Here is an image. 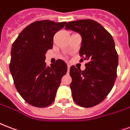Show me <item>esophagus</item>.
Wrapping results in <instances>:
<instances>
[{
	"label": "esophagus",
	"instance_id": "34e87169",
	"mask_svg": "<svg viewBox=\"0 0 130 130\" xmlns=\"http://www.w3.org/2000/svg\"><path fill=\"white\" fill-rule=\"evenodd\" d=\"M69 69H70V65H69V64H67V72H69Z\"/></svg>",
	"mask_w": 130,
	"mask_h": 130
}]
</instances>
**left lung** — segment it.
Returning a JSON list of instances; mask_svg holds the SVG:
<instances>
[{
	"label": "left lung",
	"instance_id": "left-lung-1",
	"mask_svg": "<svg viewBox=\"0 0 130 130\" xmlns=\"http://www.w3.org/2000/svg\"><path fill=\"white\" fill-rule=\"evenodd\" d=\"M65 29L80 34V61H88L84 71L70 67L73 100L80 106H95L106 98L117 76L119 57L114 39L100 24L89 19L69 22Z\"/></svg>",
	"mask_w": 130,
	"mask_h": 130
}]
</instances>
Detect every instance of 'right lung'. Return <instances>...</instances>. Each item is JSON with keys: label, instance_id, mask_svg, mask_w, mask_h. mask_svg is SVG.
<instances>
[{"label": "right lung", "instance_id": "1", "mask_svg": "<svg viewBox=\"0 0 130 130\" xmlns=\"http://www.w3.org/2000/svg\"><path fill=\"white\" fill-rule=\"evenodd\" d=\"M66 22L41 20L32 22L22 31L11 47L9 70L15 87L30 105L45 108L53 103L61 81L67 71L61 59L46 66L45 54L53 46L55 33Z\"/></svg>", "mask_w": 130, "mask_h": 130}]
</instances>
